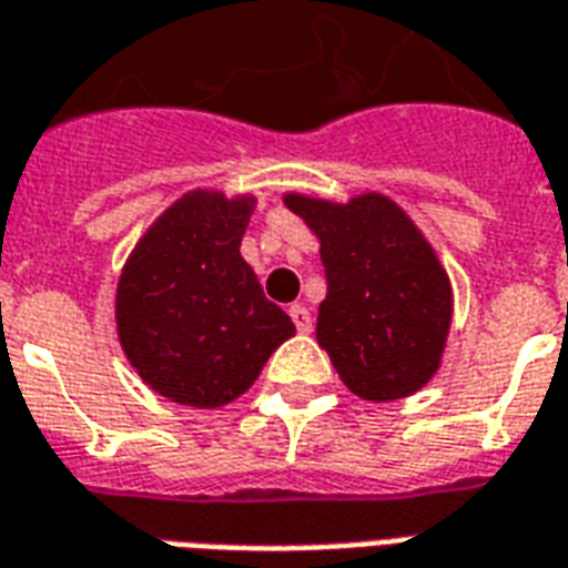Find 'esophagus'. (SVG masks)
<instances>
[{
  "instance_id": "obj_1",
  "label": "esophagus",
  "mask_w": 568,
  "mask_h": 568,
  "mask_svg": "<svg viewBox=\"0 0 568 568\" xmlns=\"http://www.w3.org/2000/svg\"><path fill=\"white\" fill-rule=\"evenodd\" d=\"M288 316L295 322L297 334H310V331H313V316H310V310H306L304 304L288 306Z\"/></svg>"
}]
</instances>
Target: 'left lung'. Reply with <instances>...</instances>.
Instances as JSON below:
<instances>
[{
	"mask_svg": "<svg viewBox=\"0 0 568 568\" xmlns=\"http://www.w3.org/2000/svg\"><path fill=\"white\" fill-rule=\"evenodd\" d=\"M318 237L327 295L316 339L361 400L409 397L434 379L452 327V283L409 213L382 192L346 204L285 195Z\"/></svg>",
	"mask_w": 568,
	"mask_h": 568,
	"instance_id": "8db88e82",
	"label": "left lung"
}]
</instances>
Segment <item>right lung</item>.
Wrapping results in <instances>:
<instances>
[{"mask_svg":"<svg viewBox=\"0 0 568 568\" xmlns=\"http://www.w3.org/2000/svg\"><path fill=\"white\" fill-rule=\"evenodd\" d=\"M255 199L192 189L134 243L116 283V337L171 403L216 409L258 379L295 325L271 304L241 241Z\"/></svg>","mask_w":568,"mask_h":568,"instance_id":"obj_1","label":"right lung"}]
</instances>
